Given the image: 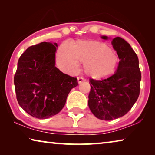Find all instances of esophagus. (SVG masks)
I'll list each match as a JSON object with an SVG mask.
<instances>
[{"instance_id": "obj_1", "label": "esophagus", "mask_w": 155, "mask_h": 155, "mask_svg": "<svg viewBox=\"0 0 155 155\" xmlns=\"http://www.w3.org/2000/svg\"><path fill=\"white\" fill-rule=\"evenodd\" d=\"M77 80H78V83H79V84H81V83L83 82V81H84L83 78H82V77H78L77 78Z\"/></svg>"}]
</instances>
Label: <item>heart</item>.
<instances>
[{
  "mask_svg": "<svg viewBox=\"0 0 155 155\" xmlns=\"http://www.w3.org/2000/svg\"><path fill=\"white\" fill-rule=\"evenodd\" d=\"M78 62L84 64V72L96 79L112 74L117 64L115 52L98 41H78L70 46L63 44L57 53V63L61 70L74 72Z\"/></svg>",
  "mask_w": 155,
  "mask_h": 155,
  "instance_id": "heart-1",
  "label": "heart"
}]
</instances>
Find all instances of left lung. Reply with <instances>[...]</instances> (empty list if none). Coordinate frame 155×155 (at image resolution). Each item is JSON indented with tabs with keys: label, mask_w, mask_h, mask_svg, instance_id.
I'll return each mask as SVG.
<instances>
[{
	"label": "left lung",
	"mask_w": 155,
	"mask_h": 155,
	"mask_svg": "<svg viewBox=\"0 0 155 155\" xmlns=\"http://www.w3.org/2000/svg\"><path fill=\"white\" fill-rule=\"evenodd\" d=\"M102 38L107 40V37ZM120 59L114 74L105 79H90L88 105L100 120H112L124 115L137 101L140 93L141 71L137 54L120 37L112 41Z\"/></svg>",
	"instance_id": "left-lung-1"
}]
</instances>
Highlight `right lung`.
Returning a JSON list of instances; mask_svg holds the SVG:
<instances>
[{
  "label": "right lung",
  "instance_id": "right-lung-1",
  "mask_svg": "<svg viewBox=\"0 0 155 155\" xmlns=\"http://www.w3.org/2000/svg\"><path fill=\"white\" fill-rule=\"evenodd\" d=\"M57 47L50 42L31 46L18 60L14 75L17 101L36 118L46 119L59 113L70 90L78 85L77 78L55 66Z\"/></svg>",
  "mask_w": 155,
  "mask_h": 155
}]
</instances>
